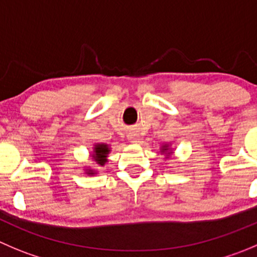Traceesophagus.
I'll return each mask as SVG.
<instances>
[{
  "label": "esophagus",
  "mask_w": 257,
  "mask_h": 257,
  "mask_svg": "<svg viewBox=\"0 0 257 257\" xmlns=\"http://www.w3.org/2000/svg\"><path fill=\"white\" fill-rule=\"evenodd\" d=\"M130 139H131V141H133V143H139V138L136 135H133Z\"/></svg>",
  "instance_id": "obj_1"
}]
</instances>
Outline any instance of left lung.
Returning <instances> with one entry per match:
<instances>
[{"label": "left lung", "mask_w": 257, "mask_h": 257, "mask_svg": "<svg viewBox=\"0 0 257 257\" xmlns=\"http://www.w3.org/2000/svg\"><path fill=\"white\" fill-rule=\"evenodd\" d=\"M167 150H168L167 146H164V148H163V153H165V151H167Z\"/></svg>", "instance_id": "1"}]
</instances>
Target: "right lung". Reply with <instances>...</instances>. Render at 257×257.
<instances>
[{
    "label": "right lung",
    "instance_id": "add662e5",
    "mask_svg": "<svg viewBox=\"0 0 257 257\" xmlns=\"http://www.w3.org/2000/svg\"><path fill=\"white\" fill-rule=\"evenodd\" d=\"M109 153V148L106 144H98V145L94 146V153L92 155V158L97 161L98 165L103 167L104 163L107 161V154ZM88 174H94L93 170H88Z\"/></svg>",
    "mask_w": 257,
    "mask_h": 257
}]
</instances>
